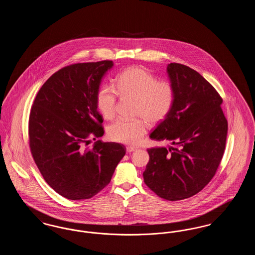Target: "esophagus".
Instances as JSON below:
<instances>
[{"label": "esophagus", "mask_w": 255, "mask_h": 255, "mask_svg": "<svg viewBox=\"0 0 255 255\" xmlns=\"http://www.w3.org/2000/svg\"><path fill=\"white\" fill-rule=\"evenodd\" d=\"M136 150V148L135 147H133V146H128L127 148H126V151H127V153H132L133 151H135Z\"/></svg>", "instance_id": "34e87169"}]
</instances>
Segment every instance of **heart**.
Listing matches in <instances>:
<instances>
[{
  "label": "heart",
  "instance_id": "1",
  "mask_svg": "<svg viewBox=\"0 0 255 255\" xmlns=\"http://www.w3.org/2000/svg\"><path fill=\"white\" fill-rule=\"evenodd\" d=\"M116 88L122 97L134 98L133 114L140 117L133 121L118 120L108 128L110 138L125 144L134 145L145 134L146 122L157 124L162 122L174 105L175 90L167 80H158L149 70L131 67L123 71L116 80ZM117 96L114 88L103 86L97 95V107L101 115L111 120L116 115Z\"/></svg>",
  "mask_w": 255,
  "mask_h": 255
}]
</instances>
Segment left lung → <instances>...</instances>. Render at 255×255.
<instances>
[{"label": "left lung", "mask_w": 255, "mask_h": 255, "mask_svg": "<svg viewBox=\"0 0 255 255\" xmlns=\"http://www.w3.org/2000/svg\"><path fill=\"white\" fill-rule=\"evenodd\" d=\"M167 73L174 105L150 137L172 146L147 150L143 179L158 197L179 201L200 192L214 177L225 152L228 121L222 97L200 73L179 63H170Z\"/></svg>", "instance_id": "8db88e82"}]
</instances>
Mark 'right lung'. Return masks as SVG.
Wrapping results in <instances>:
<instances>
[{
    "instance_id": "add662e5",
    "label": "right lung",
    "mask_w": 255,
    "mask_h": 255,
    "mask_svg": "<svg viewBox=\"0 0 255 255\" xmlns=\"http://www.w3.org/2000/svg\"><path fill=\"white\" fill-rule=\"evenodd\" d=\"M113 61L77 63L53 73L39 90L28 121L31 155L44 180L73 201L90 199L110 182L124 145L90 138L103 135L97 95Z\"/></svg>"
}]
</instances>
